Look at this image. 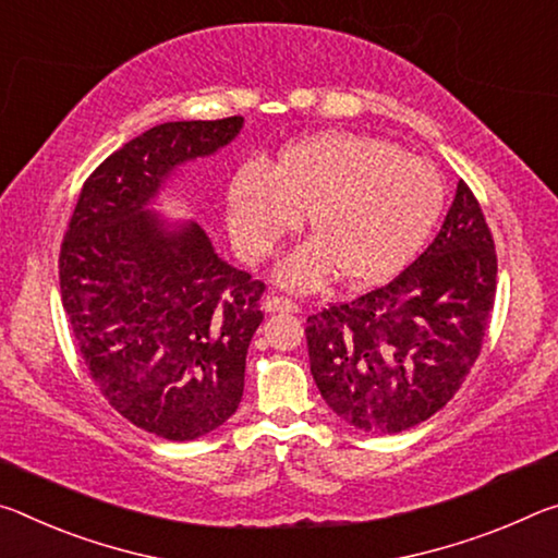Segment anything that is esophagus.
I'll use <instances>...</instances> for the list:
<instances>
[{
  "label": "esophagus",
  "instance_id": "obj_1",
  "mask_svg": "<svg viewBox=\"0 0 558 558\" xmlns=\"http://www.w3.org/2000/svg\"><path fill=\"white\" fill-rule=\"evenodd\" d=\"M262 308L267 314H299V304H294V301H289L284 296H267L264 299Z\"/></svg>",
  "mask_w": 558,
  "mask_h": 558
}]
</instances>
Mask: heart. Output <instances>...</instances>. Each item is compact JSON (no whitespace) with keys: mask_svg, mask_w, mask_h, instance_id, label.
<instances>
[{"mask_svg":"<svg viewBox=\"0 0 558 558\" xmlns=\"http://www.w3.org/2000/svg\"><path fill=\"white\" fill-rule=\"evenodd\" d=\"M430 162L361 133H324L279 155L277 168L246 162L227 190V225L246 259H262L312 213L314 240L279 264L277 279L312 291L336 274L376 284L403 269L442 213Z\"/></svg>","mask_w":558,"mask_h":558,"instance_id":"obj_1","label":"heart"}]
</instances>
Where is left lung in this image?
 Returning <instances> with one entry per match:
<instances>
[{
	"label": "left lung",
	"instance_id": "8db88e82",
	"mask_svg": "<svg viewBox=\"0 0 558 558\" xmlns=\"http://www.w3.org/2000/svg\"><path fill=\"white\" fill-rule=\"evenodd\" d=\"M495 291V240L460 180L442 230L408 269L308 316V361L328 408L376 435L435 415L477 361Z\"/></svg>",
	"mask_w": 558,
	"mask_h": 558
}]
</instances>
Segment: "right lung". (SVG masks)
Returning <instances> with one entry per match:
<instances>
[{
    "mask_svg": "<svg viewBox=\"0 0 558 558\" xmlns=\"http://www.w3.org/2000/svg\"><path fill=\"white\" fill-rule=\"evenodd\" d=\"M242 125L175 121L125 143L84 182L61 244V301L90 378L125 420L172 442L240 408L264 284L219 259L197 222L170 225L150 203Z\"/></svg>",
    "mask_w": 558,
    "mask_h": 558,
    "instance_id": "1",
    "label": "right lung"
}]
</instances>
